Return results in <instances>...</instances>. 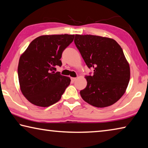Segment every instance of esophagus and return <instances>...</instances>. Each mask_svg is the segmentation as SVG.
Returning <instances> with one entry per match:
<instances>
[{
	"label": "esophagus",
	"instance_id": "1",
	"mask_svg": "<svg viewBox=\"0 0 148 148\" xmlns=\"http://www.w3.org/2000/svg\"><path fill=\"white\" fill-rule=\"evenodd\" d=\"M76 80V77H71L72 82H74Z\"/></svg>",
	"mask_w": 148,
	"mask_h": 148
}]
</instances>
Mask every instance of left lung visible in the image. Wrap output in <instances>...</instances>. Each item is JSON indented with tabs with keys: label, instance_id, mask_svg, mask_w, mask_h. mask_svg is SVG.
Returning a JSON list of instances; mask_svg holds the SVG:
<instances>
[{
	"label": "left lung",
	"instance_id": "left-lung-1",
	"mask_svg": "<svg viewBox=\"0 0 148 148\" xmlns=\"http://www.w3.org/2000/svg\"><path fill=\"white\" fill-rule=\"evenodd\" d=\"M74 43L89 69L87 84L82 98L97 108L114 104L125 93L130 67L121 46L114 39L95 35L76 34Z\"/></svg>",
	"mask_w": 148,
	"mask_h": 148
}]
</instances>
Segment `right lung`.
Segmentation results:
<instances>
[{
  "label": "right lung",
  "mask_w": 148,
  "mask_h": 148,
  "mask_svg": "<svg viewBox=\"0 0 148 148\" xmlns=\"http://www.w3.org/2000/svg\"><path fill=\"white\" fill-rule=\"evenodd\" d=\"M74 35H44L32 40L20 57L17 73L22 93L36 106L47 107L61 99L71 78L56 71Z\"/></svg>",
  "instance_id": "add662e5"
}]
</instances>
